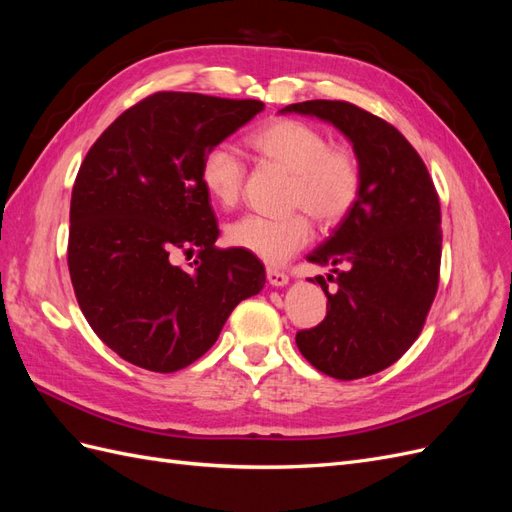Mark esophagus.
Wrapping results in <instances>:
<instances>
[{
  "mask_svg": "<svg viewBox=\"0 0 512 512\" xmlns=\"http://www.w3.org/2000/svg\"><path fill=\"white\" fill-rule=\"evenodd\" d=\"M267 280H269V284L271 286H275V288H280V286H286L288 284V275L284 273V271H280V269H267Z\"/></svg>",
  "mask_w": 512,
  "mask_h": 512,
  "instance_id": "1",
  "label": "esophagus"
}]
</instances>
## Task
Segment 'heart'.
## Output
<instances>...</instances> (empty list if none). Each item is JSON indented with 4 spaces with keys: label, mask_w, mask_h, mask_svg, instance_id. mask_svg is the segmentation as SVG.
Here are the masks:
<instances>
[{
    "label": "heart",
    "mask_w": 512,
    "mask_h": 512,
    "mask_svg": "<svg viewBox=\"0 0 512 512\" xmlns=\"http://www.w3.org/2000/svg\"><path fill=\"white\" fill-rule=\"evenodd\" d=\"M258 156L292 173L288 203L307 209L322 224H337L356 207L363 190V166L350 147L331 145L320 128L299 119H275L245 136ZM245 170L226 147L209 149L200 162V183L211 200L232 207L243 190ZM312 239L306 211L286 218L245 215L228 228V241L252 256L282 265Z\"/></svg>",
    "instance_id": "heart-1"
}]
</instances>
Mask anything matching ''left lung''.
<instances>
[{
    "label": "left lung",
    "mask_w": 512,
    "mask_h": 512,
    "mask_svg": "<svg viewBox=\"0 0 512 512\" xmlns=\"http://www.w3.org/2000/svg\"><path fill=\"white\" fill-rule=\"evenodd\" d=\"M280 113L333 123L363 166L359 203L307 256L316 265L348 269H333L335 294L324 277H316L327 294V316L318 327L299 331L297 346L331 378L378 374L421 335L436 299L442 258L438 192L406 136L363 108L344 100H307Z\"/></svg>",
    "instance_id": "left-lung-1"
}]
</instances>
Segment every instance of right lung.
Instances as JSON below:
<instances>
[{"label": "right lung", "instance_id": "obj_1", "mask_svg": "<svg viewBox=\"0 0 512 512\" xmlns=\"http://www.w3.org/2000/svg\"><path fill=\"white\" fill-rule=\"evenodd\" d=\"M265 104L158 91L91 145L70 200L68 269L89 327L123 361L170 374L200 359L265 286L262 262L215 247L203 156ZM197 254L192 272L174 265Z\"/></svg>", "mask_w": 512, "mask_h": 512}]
</instances>
